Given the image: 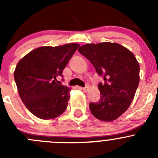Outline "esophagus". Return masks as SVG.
Returning a JSON list of instances; mask_svg holds the SVG:
<instances>
[{
  "instance_id": "1",
  "label": "esophagus",
  "mask_w": 158,
  "mask_h": 158,
  "mask_svg": "<svg viewBox=\"0 0 158 158\" xmlns=\"http://www.w3.org/2000/svg\"><path fill=\"white\" fill-rule=\"evenodd\" d=\"M80 89H82V90L83 91V92H88V91H89V86H85V87H83V88H80Z\"/></svg>"
}]
</instances>
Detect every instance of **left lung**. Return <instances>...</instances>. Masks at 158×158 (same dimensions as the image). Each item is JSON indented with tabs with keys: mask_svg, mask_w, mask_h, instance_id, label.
Here are the masks:
<instances>
[{
	"mask_svg": "<svg viewBox=\"0 0 158 158\" xmlns=\"http://www.w3.org/2000/svg\"><path fill=\"white\" fill-rule=\"evenodd\" d=\"M79 52L91 62L104 83H98L101 97L89 103L96 118L111 122L122 115L130 106L139 84L140 66L135 55L115 43L89 44Z\"/></svg>",
	"mask_w": 158,
	"mask_h": 158,
	"instance_id": "obj_1",
	"label": "left lung"
}]
</instances>
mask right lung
I'll list each match as a JSON object with an SVG mask.
<instances>
[{
  "label": "right lung",
  "mask_w": 158,
  "mask_h": 158,
  "mask_svg": "<svg viewBox=\"0 0 158 158\" xmlns=\"http://www.w3.org/2000/svg\"><path fill=\"white\" fill-rule=\"evenodd\" d=\"M79 47L68 44L33 49L20 60L14 71L19 95L30 112L41 119L63 114L68 106L70 89L57 84L63 70Z\"/></svg>",
  "instance_id": "obj_1"
}]
</instances>
